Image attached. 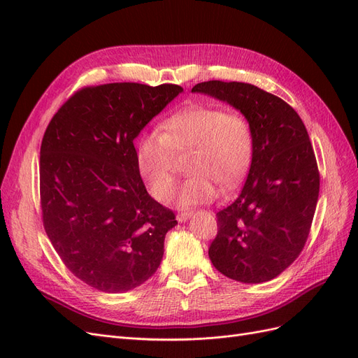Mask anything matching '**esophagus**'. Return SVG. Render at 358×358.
I'll return each instance as SVG.
<instances>
[{"mask_svg": "<svg viewBox=\"0 0 358 358\" xmlns=\"http://www.w3.org/2000/svg\"><path fill=\"white\" fill-rule=\"evenodd\" d=\"M191 215H192L191 210H182V212L178 213V221L179 222H185L188 218H191Z\"/></svg>", "mask_w": 358, "mask_h": 358, "instance_id": "obj_1", "label": "esophagus"}]
</instances>
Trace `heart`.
Returning <instances> with one entry per match:
<instances>
[{
  "instance_id": "heart-1",
  "label": "heart",
  "mask_w": 358,
  "mask_h": 358,
  "mask_svg": "<svg viewBox=\"0 0 358 358\" xmlns=\"http://www.w3.org/2000/svg\"><path fill=\"white\" fill-rule=\"evenodd\" d=\"M191 176L182 183L183 206L212 201L222 191L234 189L251 169L255 133L249 117L239 110L194 106L170 116L162 133L138 137L136 162L140 176L157 200H167L175 191L176 154H189Z\"/></svg>"
}]
</instances>
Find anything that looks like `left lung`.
Listing matches in <instances>:
<instances>
[{
	"label": "left lung",
	"mask_w": 358,
	"mask_h": 358,
	"mask_svg": "<svg viewBox=\"0 0 358 358\" xmlns=\"http://www.w3.org/2000/svg\"><path fill=\"white\" fill-rule=\"evenodd\" d=\"M192 92L229 103L249 117L255 133L242 192L216 213L209 258L227 278L267 282L300 255L317 209L320 171L306 127L282 99L251 83L209 80Z\"/></svg>",
	"instance_id": "8db88e82"
}]
</instances>
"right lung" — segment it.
<instances>
[{
	"instance_id": "obj_1",
	"label": "right lung",
	"mask_w": 358,
	"mask_h": 358,
	"mask_svg": "<svg viewBox=\"0 0 358 358\" xmlns=\"http://www.w3.org/2000/svg\"><path fill=\"white\" fill-rule=\"evenodd\" d=\"M179 85L107 83L71 95L40 149L46 234L70 272L103 292L129 291L152 276L175 213L149 196L134 138L182 92Z\"/></svg>"
}]
</instances>
